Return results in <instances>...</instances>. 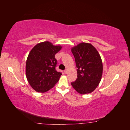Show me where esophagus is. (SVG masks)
I'll list each match as a JSON object with an SVG mask.
<instances>
[{
	"label": "esophagus",
	"instance_id": "1",
	"mask_svg": "<svg viewBox=\"0 0 130 130\" xmlns=\"http://www.w3.org/2000/svg\"><path fill=\"white\" fill-rule=\"evenodd\" d=\"M64 73L65 74H67L68 73V69H65L64 70Z\"/></svg>",
	"mask_w": 130,
	"mask_h": 130
}]
</instances>
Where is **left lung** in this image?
<instances>
[{
	"mask_svg": "<svg viewBox=\"0 0 130 130\" xmlns=\"http://www.w3.org/2000/svg\"><path fill=\"white\" fill-rule=\"evenodd\" d=\"M75 60L77 76L71 83L81 94L93 92L101 80L103 66L97 50L91 44L81 43L71 49Z\"/></svg>",
	"mask_w": 130,
	"mask_h": 130,
	"instance_id": "left-lung-1",
	"label": "left lung"
}]
</instances>
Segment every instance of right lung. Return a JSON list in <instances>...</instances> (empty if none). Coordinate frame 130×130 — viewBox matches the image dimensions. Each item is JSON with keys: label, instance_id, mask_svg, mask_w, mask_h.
Returning <instances> with one entry per match:
<instances>
[{"label": "right lung", "instance_id": "1", "mask_svg": "<svg viewBox=\"0 0 130 130\" xmlns=\"http://www.w3.org/2000/svg\"><path fill=\"white\" fill-rule=\"evenodd\" d=\"M62 49L48 41L43 42L31 49L26 62V76L35 91L44 93L52 89L62 75L55 69V55Z\"/></svg>", "mask_w": 130, "mask_h": 130}]
</instances>
